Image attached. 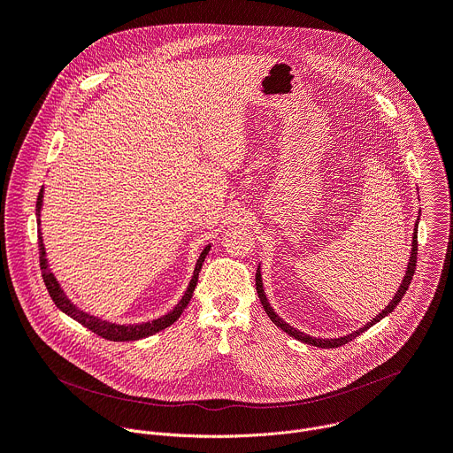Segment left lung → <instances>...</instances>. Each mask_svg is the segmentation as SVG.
Segmentation results:
<instances>
[{"label": "left lung", "mask_w": 453, "mask_h": 453, "mask_svg": "<svg viewBox=\"0 0 453 453\" xmlns=\"http://www.w3.org/2000/svg\"><path fill=\"white\" fill-rule=\"evenodd\" d=\"M419 220V219H418ZM416 226H418V222H416ZM418 231H414V234H412V252H411V260H409V265H407V273H405V276H403V280H402V285H400V288H398V292L395 294V297L391 299V303L387 304L371 322H367V325H364L362 328H358L357 332H353V334H348V335H344V337H339V339H317V337H310V335H306V334H303V332H299V330H296V328H292L290 325H287V322L274 311V308L269 304V301H267V296H265V292H264V283H262V273H260V267H257V271H256V292H257V297H260V301H262V304H264V310L267 311V315L271 317V320L274 322V325L278 326V328H281L285 334H288L290 337H294V339H297V341H301V342H304V344H311V346H315V348H339V346H342V344H348L349 341H353L355 337H358L360 334H364L365 330H369L372 325H376V322H380L385 315H389L396 306H398V303L403 299V296H405V292L409 290V285H411V281H412V276H414V271H416V260H418V234H416Z\"/></svg>", "instance_id": "8db88e82"}]
</instances>
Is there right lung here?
Listing matches in <instances>:
<instances>
[{
  "mask_svg": "<svg viewBox=\"0 0 453 453\" xmlns=\"http://www.w3.org/2000/svg\"><path fill=\"white\" fill-rule=\"evenodd\" d=\"M42 188L39 191V197H37V204H35V215H37V224H39V229H37V236H39V260H41V273H42V280H44V285L48 288V294L50 297L53 299V303L57 304V308L60 311H64L66 315H70L72 319H75L77 322H81L82 326H86L88 330H91L93 334L107 339V341H114V342H127V341H140V339H145V337H150L165 328H168L170 325H173V322L180 317L182 310L188 306L191 296H193V290H196L197 287V281H199V273L203 269V264L206 260V254L210 252L211 245H206L204 250L201 252L199 260H197V265H196V271H193V276H191V281L184 292V296L180 297V301L173 306V310H170L166 315L159 317V319H154V320H149V322H142V325H114V322H109V320H102L95 315H89L88 311L81 310L79 306H75L68 296L64 294V290L60 288L57 278L53 276V273L48 269V260H46V249H44V243H42V233H41V208H42Z\"/></svg>",
  "mask_w": 453,
  "mask_h": 453,
  "instance_id": "obj_1",
  "label": "right lung"
}]
</instances>
